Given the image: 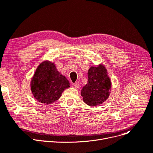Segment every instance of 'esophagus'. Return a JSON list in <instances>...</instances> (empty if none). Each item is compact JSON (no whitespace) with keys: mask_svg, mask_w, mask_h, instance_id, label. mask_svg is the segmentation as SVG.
I'll return each instance as SVG.
<instances>
[{"mask_svg":"<svg viewBox=\"0 0 153 153\" xmlns=\"http://www.w3.org/2000/svg\"><path fill=\"white\" fill-rule=\"evenodd\" d=\"M74 87H76V88H79V86H80V82H79V81H77V82H76L74 84Z\"/></svg>","mask_w":153,"mask_h":153,"instance_id":"34e87169","label":"esophagus"}]
</instances>
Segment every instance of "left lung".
<instances>
[{
	"label": "left lung",
	"instance_id": "obj_1",
	"mask_svg": "<svg viewBox=\"0 0 153 153\" xmlns=\"http://www.w3.org/2000/svg\"><path fill=\"white\" fill-rule=\"evenodd\" d=\"M88 81L81 90L83 101L91 107L103 103L109 97L111 83L103 64L91 66L87 72Z\"/></svg>",
	"mask_w": 153,
	"mask_h": 153
}]
</instances>
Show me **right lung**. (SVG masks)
I'll use <instances>...</instances> for the list:
<instances>
[{
  "instance_id": "right-lung-1",
  "label": "right lung",
  "mask_w": 153,
  "mask_h": 153,
  "mask_svg": "<svg viewBox=\"0 0 153 153\" xmlns=\"http://www.w3.org/2000/svg\"><path fill=\"white\" fill-rule=\"evenodd\" d=\"M69 85L68 80L57 70L54 63L48 60L37 67L30 83L34 98L47 105L58 100Z\"/></svg>"
}]
</instances>
